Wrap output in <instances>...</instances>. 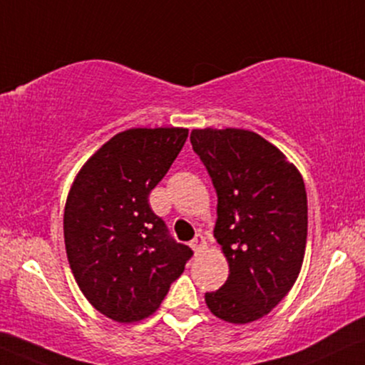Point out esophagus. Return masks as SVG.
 Masks as SVG:
<instances>
[{
    "mask_svg": "<svg viewBox=\"0 0 365 365\" xmlns=\"http://www.w3.org/2000/svg\"><path fill=\"white\" fill-rule=\"evenodd\" d=\"M190 246H192V249H193V251H195V255H197V252H200L202 249L205 247V237L202 236V234H197V236L193 237V241H192Z\"/></svg>",
    "mask_w": 365,
    "mask_h": 365,
    "instance_id": "obj_1",
    "label": "esophagus"
}]
</instances>
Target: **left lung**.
<instances>
[{
    "instance_id": "1",
    "label": "left lung",
    "mask_w": 365,
    "mask_h": 365,
    "mask_svg": "<svg viewBox=\"0 0 365 365\" xmlns=\"http://www.w3.org/2000/svg\"><path fill=\"white\" fill-rule=\"evenodd\" d=\"M192 148L217 193L214 237L229 278L205 293L215 317L249 324L269 313L297 281L308 232L302 175L264 138L246 129H193Z\"/></svg>"
}]
</instances>
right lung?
Here are the masks:
<instances>
[{"label": "right lung", "instance_id": "obj_1", "mask_svg": "<svg viewBox=\"0 0 365 365\" xmlns=\"http://www.w3.org/2000/svg\"><path fill=\"white\" fill-rule=\"evenodd\" d=\"M187 136L183 128L119 133L91 156L68 192L71 269L91 305L121 324L156 312L193 255L148 202Z\"/></svg>", "mask_w": 365, "mask_h": 365}]
</instances>
